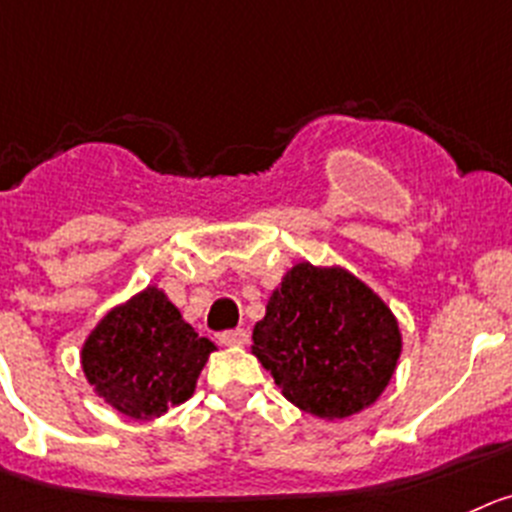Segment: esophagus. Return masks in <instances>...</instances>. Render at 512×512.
<instances>
[{
    "label": "esophagus",
    "mask_w": 512,
    "mask_h": 512,
    "mask_svg": "<svg viewBox=\"0 0 512 512\" xmlns=\"http://www.w3.org/2000/svg\"><path fill=\"white\" fill-rule=\"evenodd\" d=\"M247 341H250V333L245 328H229V331L219 333V343L224 346H245Z\"/></svg>",
    "instance_id": "1"
}]
</instances>
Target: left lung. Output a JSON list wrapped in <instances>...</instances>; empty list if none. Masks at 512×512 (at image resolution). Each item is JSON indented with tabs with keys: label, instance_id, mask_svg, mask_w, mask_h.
Listing matches in <instances>:
<instances>
[{
	"label": "left lung",
	"instance_id": "1",
	"mask_svg": "<svg viewBox=\"0 0 512 512\" xmlns=\"http://www.w3.org/2000/svg\"><path fill=\"white\" fill-rule=\"evenodd\" d=\"M252 341L285 399L321 419L374 404L401 353L384 300L351 272L310 262L295 265L270 295Z\"/></svg>",
	"mask_w": 512,
	"mask_h": 512
}]
</instances>
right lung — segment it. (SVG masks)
I'll use <instances>...</instances> for the list:
<instances>
[{"label": "right lung", "instance_id": "obj_1", "mask_svg": "<svg viewBox=\"0 0 512 512\" xmlns=\"http://www.w3.org/2000/svg\"><path fill=\"white\" fill-rule=\"evenodd\" d=\"M199 336L161 290L146 288L105 315L83 348V371L111 407L151 419L189 399L207 356Z\"/></svg>", "mask_w": 512, "mask_h": 512}]
</instances>
